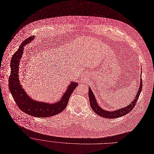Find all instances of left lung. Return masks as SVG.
Returning <instances> with one entry per match:
<instances>
[{"instance_id": "8db88e82", "label": "left lung", "mask_w": 154, "mask_h": 154, "mask_svg": "<svg viewBox=\"0 0 154 154\" xmlns=\"http://www.w3.org/2000/svg\"><path fill=\"white\" fill-rule=\"evenodd\" d=\"M142 87H143V82H142V79L141 78L140 87L138 89L136 96L135 97V99L128 106H127L125 107L117 109V110H115L113 111H109V110H104L103 108H101L99 106L98 103H97V101L96 100V98L95 97L93 91H92V90H91V88L89 87L88 97H89L91 108L94 111V112H95V113H97L98 115L103 116L105 118L109 119V118H116L121 117L122 116L128 114V113H129L134 108L135 104L137 102L139 96L141 94Z\"/></svg>"}]
</instances>
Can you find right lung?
<instances>
[{
    "mask_svg": "<svg viewBox=\"0 0 154 154\" xmlns=\"http://www.w3.org/2000/svg\"><path fill=\"white\" fill-rule=\"evenodd\" d=\"M33 38L34 37H30L25 40L12 56L10 63L11 73L9 78V88L14 101L22 111L35 117L47 118L58 114L66 109L72 93L78 84L74 81L70 82L64 94L54 103L36 101L26 94L19 78V63L24 46L29 44Z\"/></svg>",
    "mask_w": 154,
    "mask_h": 154,
    "instance_id": "obj_1",
    "label": "right lung"
}]
</instances>
